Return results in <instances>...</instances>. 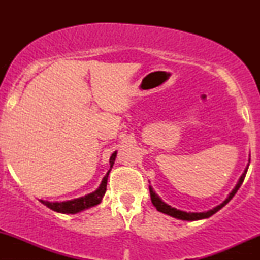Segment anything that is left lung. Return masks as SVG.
<instances>
[{
	"mask_svg": "<svg viewBox=\"0 0 260 260\" xmlns=\"http://www.w3.org/2000/svg\"><path fill=\"white\" fill-rule=\"evenodd\" d=\"M248 166H250V162H248V165L246 167V169L244 170L243 175L240 176L239 181H238L237 186L234 187V189L231 191L229 198L226 199L225 201L222 202V204H220L219 206H216L215 208L211 209V211H207V212H202V213H187V212H183V211H180V209H176L174 207H170L169 205H167L163 202L161 199L158 198V195L155 193L154 189H152L151 186H149V190H150V198H151V202L152 205L155 206L156 209H157L158 212H162L165 213V214H168L170 216H173V218H176V219H181V220H187V221H194V220H200V219H206V218H209V216H212L214 213H216L219 211V209H221L223 206L229 204V202L231 201V199H232L234 195H236V193L238 191V189H239L241 184H243L244 182V179L245 176H246V173H247V169H248Z\"/></svg>",
	"mask_w": 260,
	"mask_h": 260,
	"instance_id": "left-lung-1",
	"label": "left lung"
}]
</instances>
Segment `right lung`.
Listing matches in <instances>:
<instances>
[{
	"label": "right lung",
	"instance_id": "obj_1",
	"mask_svg": "<svg viewBox=\"0 0 260 260\" xmlns=\"http://www.w3.org/2000/svg\"><path fill=\"white\" fill-rule=\"evenodd\" d=\"M116 155L117 152L115 151L111 155V157H110V168H112L113 163H115ZM110 170L106 173L104 179H103L101 186H99L98 189L93 191V193L87 194L85 195V197H81L78 199H73V200H70V201H63V202H49V201L40 200L41 204L47 206V207L51 208L52 211H55L58 213H66V214H76V213L84 211V209L97 206L98 204H101L102 199L104 197L106 191V184H108V177H109Z\"/></svg>",
	"mask_w": 260,
	"mask_h": 260
}]
</instances>
